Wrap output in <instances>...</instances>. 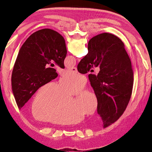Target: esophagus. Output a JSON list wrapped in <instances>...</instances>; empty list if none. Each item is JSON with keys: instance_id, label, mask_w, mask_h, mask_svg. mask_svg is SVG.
Masks as SVG:
<instances>
[{"instance_id": "1", "label": "esophagus", "mask_w": 152, "mask_h": 152, "mask_svg": "<svg viewBox=\"0 0 152 152\" xmlns=\"http://www.w3.org/2000/svg\"><path fill=\"white\" fill-rule=\"evenodd\" d=\"M69 70L73 73H77V69L76 67H72V68L69 69Z\"/></svg>"}]
</instances>
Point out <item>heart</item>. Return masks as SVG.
Listing matches in <instances>:
<instances>
[{
    "label": "heart",
    "mask_w": 152,
    "mask_h": 152,
    "mask_svg": "<svg viewBox=\"0 0 152 152\" xmlns=\"http://www.w3.org/2000/svg\"><path fill=\"white\" fill-rule=\"evenodd\" d=\"M86 78L75 73H65L58 84L49 82L37 91L31 103V113L37 120L58 125L77 124L83 115L93 113L97 99L88 91H82L72 103L70 95L79 92L86 85Z\"/></svg>",
    "instance_id": "heart-1"
}]
</instances>
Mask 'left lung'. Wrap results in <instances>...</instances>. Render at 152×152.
Segmentation results:
<instances>
[{"label": "left lung", "instance_id": "obj_1", "mask_svg": "<svg viewBox=\"0 0 152 152\" xmlns=\"http://www.w3.org/2000/svg\"><path fill=\"white\" fill-rule=\"evenodd\" d=\"M66 53L65 39L51 29L37 31L26 40L18 53L11 77L12 93L20 110L41 86L58 77L56 70L46 65L53 60L64 68Z\"/></svg>", "mask_w": 152, "mask_h": 152}]
</instances>
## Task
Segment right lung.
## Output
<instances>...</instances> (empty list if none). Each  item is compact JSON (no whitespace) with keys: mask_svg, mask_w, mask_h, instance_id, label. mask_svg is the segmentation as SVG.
I'll list each match as a JSON object with an SVG mask.
<instances>
[{"mask_svg":"<svg viewBox=\"0 0 152 152\" xmlns=\"http://www.w3.org/2000/svg\"><path fill=\"white\" fill-rule=\"evenodd\" d=\"M87 47L88 53L79 62L77 70L85 74L93 66H99L98 75L88 77L97 98L98 113L106 128L126 110L132 94L134 73L125 45L117 36L99 34L89 41Z\"/></svg>","mask_w":152,"mask_h":152,"instance_id":"right-lung-1","label":"right lung"}]
</instances>
